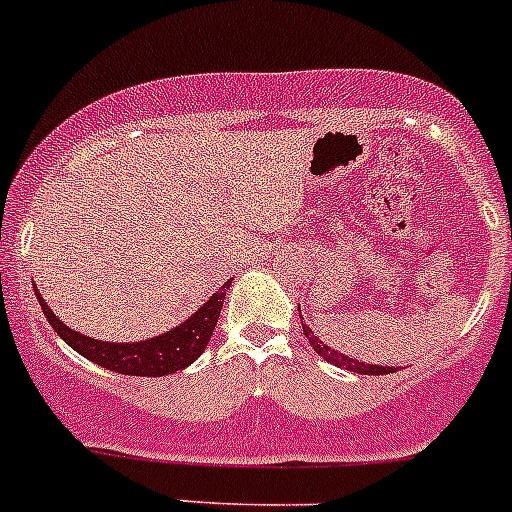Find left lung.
Segmentation results:
<instances>
[{
    "mask_svg": "<svg viewBox=\"0 0 512 512\" xmlns=\"http://www.w3.org/2000/svg\"><path fill=\"white\" fill-rule=\"evenodd\" d=\"M299 313H301V308H299ZM301 318H303V316H301ZM303 335H306L308 342H311L313 350H316L318 355L325 359V362L335 364V367H340V369H347V372L372 374V376L396 372V367H381V364H364V362H359V359H352L350 355H342V352L333 350V347L325 345L323 340H318V335H313V330L308 328V325H303Z\"/></svg>",
    "mask_w": 512,
    "mask_h": 512,
    "instance_id": "obj_1",
    "label": "left lung"
}]
</instances>
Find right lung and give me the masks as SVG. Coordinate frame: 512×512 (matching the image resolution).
<instances>
[{
  "label": "right lung",
  "instance_id": "right-lung-1",
  "mask_svg": "<svg viewBox=\"0 0 512 512\" xmlns=\"http://www.w3.org/2000/svg\"><path fill=\"white\" fill-rule=\"evenodd\" d=\"M233 282V279H230ZM226 282L216 294L211 296L199 311H194L184 323L177 328L167 330V333L157 335V338L138 340V342H104L94 340L89 335L77 333V330L67 328V325L53 313L41 291H36L38 303H41L43 313H46L48 323L53 325L55 333L63 338L67 345L89 362L99 364V367L111 369V372L128 374V376H167L179 372V369L189 367L201 357V352L209 345L213 330H216L218 316H221L223 299H226V289L230 286Z\"/></svg>",
  "mask_w": 512,
  "mask_h": 512
}]
</instances>
